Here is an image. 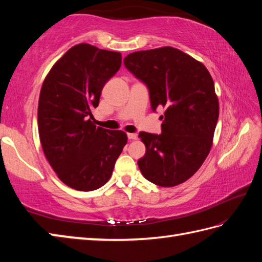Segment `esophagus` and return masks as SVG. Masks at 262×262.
Segmentation results:
<instances>
[{
    "mask_svg": "<svg viewBox=\"0 0 262 262\" xmlns=\"http://www.w3.org/2000/svg\"><path fill=\"white\" fill-rule=\"evenodd\" d=\"M128 138L132 141H135V140H137L138 136H137V134H135V133H129V134H128Z\"/></svg>",
    "mask_w": 262,
    "mask_h": 262,
    "instance_id": "esophagus-1",
    "label": "esophagus"
}]
</instances>
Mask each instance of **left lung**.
<instances>
[{
  "instance_id": "1",
  "label": "left lung",
  "mask_w": 262,
  "mask_h": 262,
  "mask_svg": "<svg viewBox=\"0 0 262 262\" xmlns=\"http://www.w3.org/2000/svg\"><path fill=\"white\" fill-rule=\"evenodd\" d=\"M124 64L147 85L152 109L164 108L162 133H140L146 147L137 162L142 174L160 187L180 185L213 145L220 115L214 81L203 63L170 46L132 53Z\"/></svg>"
}]
</instances>
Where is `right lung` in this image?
I'll return each mask as SVG.
<instances>
[{
  "label": "right lung",
  "mask_w": 262,
  "mask_h": 262,
  "mask_svg": "<svg viewBox=\"0 0 262 262\" xmlns=\"http://www.w3.org/2000/svg\"><path fill=\"white\" fill-rule=\"evenodd\" d=\"M121 65V54L82 42L70 48L43 80L38 102L42 151L59 180L80 191L102 187L127 143L122 130L97 127L91 110Z\"/></svg>",
  "instance_id": "right-lung-1"
}]
</instances>
